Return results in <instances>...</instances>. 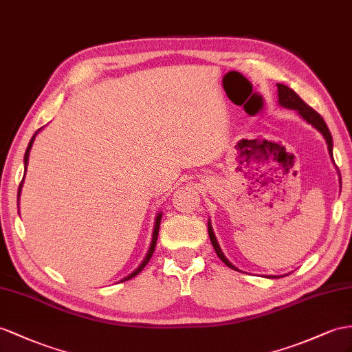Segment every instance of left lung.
Returning a JSON list of instances; mask_svg holds the SVG:
<instances>
[{
	"instance_id": "1",
	"label": "left lung",
	"mask_w": 352,
	"mask_h": 352,
	"mask_svg": "<svg viewBox=\"0 0 352 352\" xmlns=\"http://www.w3.org/2000/svg\"><path fill=\"white\" fill-rule=\"evenodd\" d=\"M276 86H278V104L281 105V107H284V108H288V110H296L297 113H299V116L302 117L303 120H306L309 124H312L314 128L322 135L324 140H326L327 147H329V155L333 159V138H331V133H330L327 124H326V122H324L322 117L317 111H315L314 108H311L308 104H305V101H302V98L297 95L293 89H290L288 86H284L281 83H278ZM333 162H335V160H333ZM338 174H339V169H338ZM339 183H340V174H339ZM208 235H210L211 244H212V247L215 250V253H217V256H219V258L221 260V262L226 265V266H229L230 269L238 270V267L233 266L229 262V260L226 258V256L223 254V251H221L219 242H217V238H215V235H214V230H212V226H211V220H208ZM267 278H279V276L269 275Z\"/></svg>"
}]
</instances>
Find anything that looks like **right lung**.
Masks as SVG:
<instances>
[{"instance_id":"1","label":"right lung","mask_w":352,"mask_h":352,"mask_svg":"<svg viewBox=\"0 0 352 352\" xmlns=\"http://www.w3.org/2000/svg\"><path fill=\"white\" fill-rule=\"evenodd\" d=\"M43 129V128H41ZM41 129H38L37 132H35L34 135H32V138H31V141H30V144H28V147H26V151H25V157H23V164H25V174H26V166H28V160H30V151H31V148H32V144H34V141H35V137H37V133L41 131ZM23 182H25V175H23V179H22V183H21V186H19V192H17V206H19V197H21V190H22V186H23ZM160 220H162V211L156 215V220H155V228H153V236H151V244H150V248H148V251H147V256L144 257V260L141 262V265L133 270L132 274H129L128 276H124L123 279H120V283H123V281H128V279H131V278H133L135 275H138L141 270L146 267V265L150 262V258H151V256H153V251H155V248H156V242H157V236H159V228H160Z\"/></svg>"}]
</instances>
